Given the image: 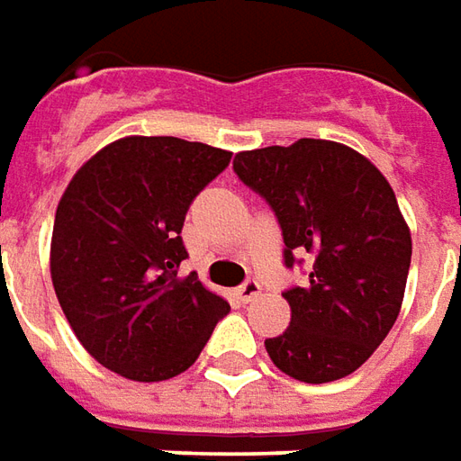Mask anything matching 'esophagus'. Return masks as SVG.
<instances>
[{"mask_svg":"<svg viewBox=\"0 0 461 461\" xmlns=\"http://www.w3.org/2000/svg\"><path fill=\"white\" fill-rule=\"evenodd\" d=\"M259 290H262V285L257 283L255 277H249V280H244L240 287H237V297L242 300V303H249V300H255L259 295Z\"/></svg>","mask_w":461,"mask_h":461,"instance_id":"1","label":"esophagus"}]
</instances>
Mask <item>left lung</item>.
<instances>
[{
  "mask_svg": "<svg viewBox=\"0 0 461 461\" xmlns=\"http://www.w3.org/2000/svg\"><path fill=\"white\" fill-rule=\"evenodd\" d=\"M234 174L275 212L285 267L310 265L305 287L283 293L293 318L265 340L272 363L305 384L353 374L402 310L411 234L396 194L361 153L321 139L237 153Z\"/></svg>",
  "mask_w": 461,
  "mask_h": 461,
  "instance_id": "8db88e82",
  "label": "left lung"
}]
</instances>
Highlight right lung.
<instances>
[{
	"label": "right lung",
	"mask_w": 461,
	"mask_h": 461,
	"mask_svg": "<svg viewBox=\"0 0 461 461\" xmlns=\"http://www.w3.org/2000/svg\"><path fill=\"white\" fill-rule=\"evenodd\" d=\"M231 153L174 136L105 146L62 194L50 272L83 348L131 381H166L199 358L230 305L178 277L189 257L181 227L191 202Z\"/></svg>",
	"instance_id": "add662e5"
}]
</instances>
